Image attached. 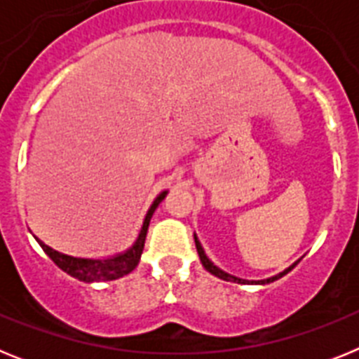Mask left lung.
Here are the masks:
<instances>
[{"label":"left lung","mask_w":359,"mask_h":359,"mask_svg":"<svg viewBox=\"0 0 359 359\" xmlns=\"http://www.w3.org/2000/svg\"><path fill=\"white\" fill-rule=\"evenodd\" d=\"M194 241H196V248H198V255H199V261H201L203 268L207 269V271H210V273L215 275V277H217V278H223V280H226V282H237V284H269V282L278 280V278H280V277H284V275H286V273H290L291 269H293L294 266H297V262H298L297 261V262H294V264H291L290 268H286V269H284V271H280V273H278V275H273V277L262 278V280H246V278L236 277V275H230V273H226V271H223V269H221V268H217V266H215L214 262H212L210 259H208V257H207V253H205V250H203L201 243H199V239H198V236H196V233H194Z\"/></svg>","instance_id":"left-lung-1"}]
</instances>
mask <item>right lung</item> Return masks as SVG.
<instances>
[{
  "mask_svg": "<svg viewBox=\"0 0 359 359\" xmlns=\"http://www.w3.org/2000/svg\"><path fill=\"white\" fill-rule=\"evenodd\" d=\"M169 190H163L156 196V199L152 201V205L149 207L147 214H145L144 224L140 228V233L136 237V241L133 243V246H129L126 252H120L116 255L104 257V259H86V257H73L66 255V253L57 252V250L50 248L48 244H44L43 241L37 239L41 248L44 250V253L55 262L62 271L69 275V277L77 278L81 282H107V280H116L120 277H126L133 271V269L138 266L140 262L142 252H144L145 237H147V228L151 223V217L154 214V210L158 208L161 201L165 199Z\"/></svg>",
  "mask_w": 359,
  "mask_h": 359,
  "instance_id": "right-lung-1",
  "label": "right lung"
}]
</instances>
